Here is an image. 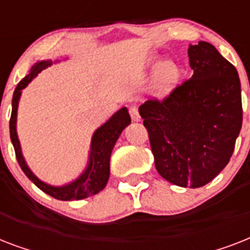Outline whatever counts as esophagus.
<instances>
[{
  "mask_svg": "<svg viewBox=\"0 0 250 250\" xmlns=\"http://www.w3.org/2000/svg\"><path fill=\"white\" fill-rule=\"evenodd\" d=\"M129 115H131V119L133 122H140L141 117L140 114H139V110H137L136 106H131L129 107Z\"/></svg>",
  "mask_w": 250,
  "mask_h": 250,
  "instance_id": "34e87169",
  "label": "esophagus"
}]
</instances>
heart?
I'll list each match as a JSON object with an SVG mask.
<instances>
[{
	"mask_svg": "<svg viewBox=\"0 0 250 250\" xmlns=\"http://www.w3.org/2000/svg\"><path fill=\"white\" fill-rule=\"evenodd\" d=\"M180 78V71H179L178 66L167 61L164 63L160 64V67L157 70L154 80H153V88L160 96H166L174 89Z\"/></svg>",
	"mask_w": 250,
	"mask_h": 250,
	"instance_id": "1",
	"label": "heart"
}]
</instances>
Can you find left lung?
I'll list each match as a JSON object with an SVG mask.
<instances>
[{"instance_id": "8db88e82", "label": "left lung", "mask_w": 250, "mask_h": 250, "mask_svg": "<svg viewBox=\"0 0 250 250\" xmlns=\"http://www.w3.org/2000/svg\"><path fill=\"white\" fill-rule=\"evenodd\" d=\"M193 75L162 101L139 107L158 174L179 187L211 182L232 156L243 125L239 74L213 45L188 48Z\"/></svg>"}]
</instances>
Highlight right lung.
Instances as JSON below:
<instances>
[{
	"instance_id": "1",
	"label": "right lung",
	"mask_w": 250,
	"mask_h": 250,
	"mask_svg": "<svg viewBox=\"0 0 250 250\" xmlns=\"http://www.w3.org/2000/svg\"><path fill=\"white\" fill-rule=\"evenodd\" d=\"M52 63V61H41V62L33 64L31 72L19 82L14 90L13 104H11L13 110H11V118H10V139L14 145V149H15L18 164L23 172L27 175V178L35 186L39 187L46 194L57 198V200H61V201L83 200V198L90 197V196L101 192L105 188L110 175V156L113 152L114 145L121 136L122 131L131 123V117H129L127 107H122L110 118L109 121L94 131L93 136H92V143H90L88 165H86L85 170L83 171V174L78 179H75L74 182L68 183L66 186L54 187L40 180L27 166L24 157L21 154V143H19L17 133L18 104H19L21 89H24L25 86L31 83V80L36 78L41 70H44Z\"/></svg>"
}]
</instances>
